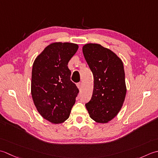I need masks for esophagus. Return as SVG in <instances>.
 Returning <instances> with one entry per match:
<instances>
[{"label": "esophagus", "mask_w": 158, "mask_h": 158, "mask_svg": "<svg viewBox=\"0 0 158 158\" xmlns=\"http://www.w3.org/2000/svg\"><path fill=\"white\" fill-rule=\"evenodd\" d=\"M77 86H78V88L80 90L82 88V82H78V84H77Z\"/></svg>", "instance_id": "obj_1"}]
</instances>
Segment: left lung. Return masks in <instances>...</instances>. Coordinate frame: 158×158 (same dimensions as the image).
I'll return each mask as SVG.
<instances>
[{"mask_svg": "<svg viewBox=\"0 0 158 158\" xmlns=\"http://www.w3.org/2000/svg\"><path fill=\"white\" fill-rule=\"evenodd\" d=\"M82 52L94 77L93 95L86 108L93 120L108 123L120 111L126 95L123 62L98 44H85Z\"/></svg>", "mask_w": 158, "mask_h": 158, "instance_id": "1", "label": "left lung"}]
</instances>
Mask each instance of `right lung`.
<instances>
[{
  "label": "right lung",
  "instance_id": "add662e5",
  "mask_svg": "<svg viewBox=\"0 0 158 158\" xmlns=\"http://www.w3.org/2000/svg\"><path fill=\"white\" fill-rule=\"evenodd\" d=\"M78 49L76 44L48 45L35 59L31 77V95L41 117L54 124L69 118L79 93L70 80L67 65Z\"/></svg>",
  "mask_w": 158,
  "mask_h": 158
}]
</instances>
